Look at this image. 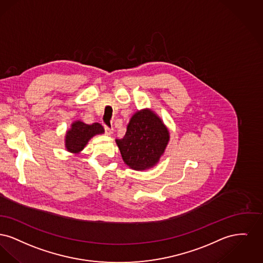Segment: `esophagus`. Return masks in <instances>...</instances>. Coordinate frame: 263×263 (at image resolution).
<instances>
[{
    "mask_svg": "<svg viewBox=\"0 0 263 263\" xmlns=\"http://www.w3.org/2000/svg\"><path fill=\"white\" fill-rule=\"evenodd\" d=\"M104 128H105L106 135H107V136H111V134H112V129L110 128V127H108L107 125H104Z\"/></svg>",
    "mask_w": 263,
    "mask_h": 263,
    "instance_id": "1",
    "label": "esophagus"
}]
</instances>
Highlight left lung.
Returning a JSON list of instances; mask_svg holds the SVG:
<instances>
[{
    "label": "left lung",
    "mask_w": 263,
    "mask_h": 263,
    "mask_svg": "<svg viewBox=\"0 0 263 263\" xmlns=\"http://www.w3.org/2000/svg\"><path fill=\"white\" fill-rule=\"evenodd\" d=\"M169 141L162 120L149 109L138 111L130 119L125 137L116 139L125 164L135 170L156 165Z\"/></svg>",
    "instance_id": "obj_1"
}]
</instances>
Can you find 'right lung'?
Segmentation results:
<instances>
[{"label":"right lung","mask_w":263,"mask_h":263,"mask_svg":"<svg viewBox=\"0 0 263 263\" xmlns=\"http://www.w3.org/2000/svg\"><path fill=\"white\" fill-rule=\"evenodd\" d=\"M104 127L98 123L87 125L81 121L72 123L65 136V147L72 153H79L83 151L88 141L96 135L104 134Z\"/></svg>","instance_id":"right-lung-1"}]
</instances>
